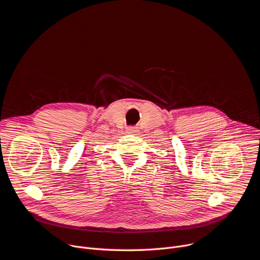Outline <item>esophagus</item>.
<instances>
[{
    "label": "esophagus",
    "mask_w": 260,
    "mask_h": 260,
    "mask_svg": "<svg viewBox=\"0 0 260 260\" xmlns=\"http://www.w3.org/2000/svg\"><path fill=\"white\" fill-rule=\"evenodd\" d=\"M127 132H128V133H131V134H133V133L137 132V129H136V127H133V126H131V127H128V128H127Z\"/></svg>",
    "instance_id": "1"
}]
</instances>
